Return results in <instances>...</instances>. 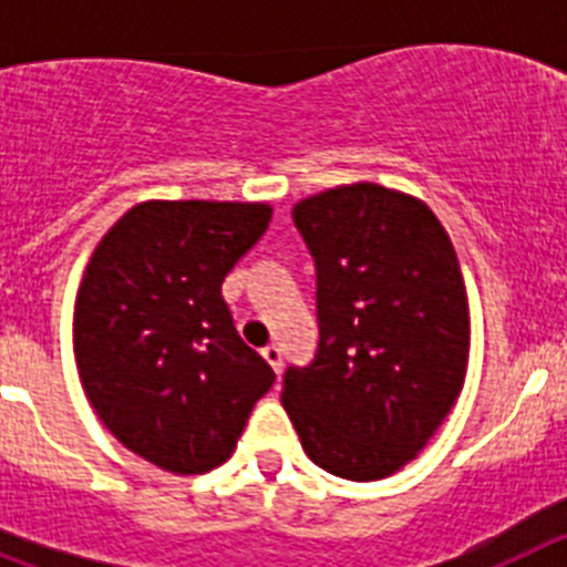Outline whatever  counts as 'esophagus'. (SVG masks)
I'll return each mask as SVG.
<instances>
[{
  "instance_id": "34e87169",
  "label": "esophagus",
  "mask_w": 567,
  "mask_h": 567,
  "mask_svg": "<svg viewBox=\"0 0 567 567\" xmlns=\"http://www.w3.org/2000/svg\"><path fill=\"white\" fill-rule=\"evenodd\" d=\"M260 354H264V360L272 365V372L280 374V369H284V352H280L278 346H267V349H264Z\"/></svg>"
}]
</instances>
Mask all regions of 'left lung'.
<instances>
[{
	"label": "left lung",
	"mask_w": 567,
	"mask_h": 567,
	"mask_svg": "<svg viewBox=\"0 0 567 567\" xmlns=\"http://www.w3.org/2000/svg\"><path fill=\"white\" fill-rule=\"evenodd\" d=\"M315 260L318 349L280 403L334 477L383 480L417 457L460 398L468 295L452 238L420 198L349 184L295 204Z\"/></svg>",
	"instance_id": "obj_1"
}]
</instances>
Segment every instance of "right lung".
<instances>
[{"label": "right lung", "instance_id": "add662e5", "mask_svg": "<svg viewBox=\"0 0 567 567\" xmlns=\"http://www.w3.org/2000/svg\"><path fill=\"white\" fill-rule=\"evenodd\" d=\"M272 207L144 202L99 240L73 315L90 405L124 449L173 474L227 463L275 372L238 338L221 284Z\"/></svg>", "mask_w": 567, "mask_h": 567}]
</instances>
